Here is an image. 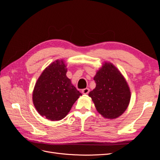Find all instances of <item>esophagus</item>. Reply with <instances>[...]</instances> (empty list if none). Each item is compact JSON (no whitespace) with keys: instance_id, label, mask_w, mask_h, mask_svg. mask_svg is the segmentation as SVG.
<instances>
[{"instance_id":"34e87169","label":"esophagus","mask_w":160,"mask_h":160,"mask_svg":"<svg viewBox=\"0 0 160 160\" xmlns=\"http://www.w3.org/2000/svg\"><path fill=\"white\" fill-rule=\"evenodd\" d=\"M81 91H82V93H83V94H88L89 92V89L85 88V89H83Z\"/></svg>"}]
</instances>
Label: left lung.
Instances as JSON below:
<instances>
[{
  "instance_id": "1",
  "label": "left lung",
  "mask_w": 160,
  "mask_h": 160,
  "mask_svg": "<svg viewBox=\"0 0 160 160\" xmlns=\"http://www.w3.org/2000/svg\"><path fill=\"white\" fill-rule=\"evenodd\" d=\"M96 87L89 92L98 112L108 119L122 115L129 103L131 93L120 71L110 62H105L93 78Z\"/></svg>"
}]
</instances>
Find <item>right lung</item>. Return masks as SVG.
<instances>
[{
  "mask_svg": "<svg viewBox=\"0 0 160 160\" xmlns=\"http://www.w3.org/2000/svg\"><path fill=\"white\" fill-rule=\"evenodd\" d=\"M62 61L52 62L43 71L34 88L32 101L41 115L51 121L63 119L82 95L67 78Z\"/></svg>",
  "mask_w": 160,
  "mask_h": 160,
  "instance_id": "1",
  "label": "right lung"
}]
</instances>
